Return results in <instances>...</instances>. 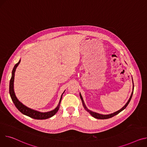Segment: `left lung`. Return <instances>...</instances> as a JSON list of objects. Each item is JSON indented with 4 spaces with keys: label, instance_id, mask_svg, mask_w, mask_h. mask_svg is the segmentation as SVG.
<instances>
[{
    "label": "left lung",
    "instance_id": "obj_1",
    "mask_svg": "<svg viewBox=\"0 0 147 147\" xmlns=\"http://www.w3.org/2000/svg\"><path fill=\"white\" fill-rule=\"evenodd\" d=\"M132 81H133V80H132ZM134 82H133L132 92V93H131V96H130V97H129V100H128V102H126V103L123 106V107H122V108H121V109H119V111H116V112H113V113H111V114H108V115H103V114H100V113H96V112H93V111H90V110H89V109H87V107L86 106V105H85V103H84V102L82 96V94H81V93H80V99H81V100H82V103H83V105L84 108V109H85L87 112H89V113H90V114L93 117H94V118L99 119H109V118H112V117H113V116H114L116 115L117 114H118L119 113H120L121 111H122L123 110H124V109L126 108V106L128 105V104H129V102H130V101H131V100L132 96V94H133V92H134Z\"/></svg>",
    "mask_w": 147,
    "mask_h": 147
}]
</instances>
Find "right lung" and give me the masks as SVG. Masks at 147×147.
I'll return each instance as SVG.
<instances>
[{"instance_id":"1","label":"right lung","mask_w":147,"mask_h":147,"mask_svg":"<svg viewBox=\"0 0 147 147\" xmlns=\"http://www.w3.org/2000/svg\"><path fill=\"white\" fill-rule=\"evenodd\" d=\"M21 62V59L19 60V62L16 63L13 68L12 70V77L11 80H10L9 83V94L10 96H11V97L12 99V102H13L15 106H16V108L20 111L22 113H23L25 115H26L30 118L35 119H46L48 118H50L51 117L53 116L58 111L60 108V103L62 99V96L64 92L63 93V94L61 96V98L59 101V103H58V105L57 106L55 107V108L50 112H41L40 111H38L29 108V107L26 106L24 105L22 103H21L20 101H19L18 98L16 97L15 92H14V87H13V83H14V77H15V73L16 69V67L18 66L19 64Z\"/></svg>"}]
</instances>
